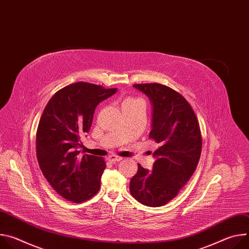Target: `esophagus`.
<instances>
[{
    "label": "esophagus",
    "mask_w": 249,
    "mask_h": 249,
    "mask_svg": "<svg viewBox=\"0 0 249 249\" xmlns=\"http://www.w3.org/2000/svg\"><path fill=\"white\" fill-rule=\"evenodd\" d=\"M122 159L123 158H121V157H117V156H110V157H108V160H110V161H112V162H114V161H120V160H122Z\"/></svg>",
    "instance_id": "obj_1"
}]
</instances>
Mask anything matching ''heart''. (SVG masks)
<instances>
[{
    "mask_svg": "<svg viewBox=\"0 0 249 249\" xmlns=\"http://www.w3.org/2000/svg\"><path fill=\"white\" fill-rule=\"evenodd\" d=\"M136 101H141V100H138V99H133V98H128L126 99L123 103H131V102H136Z\"/></svg>",
    "mask_w": 249,
    "mask_h": 249,
    "instance_id": "1",
    "label": "heart"
}]
</instances>
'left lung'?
Returning a JSON list of instances; mask_svg holds the SVG:
<instances>
[{"instance_id":"8db88e82","label":"left lung","mask_w":249,"mask_h":249,"mask_svg":"<svg viewBox=\"0 0 249 249\" xmlns=\"http://www.w3.org/2000/svg\"><path fill=\"white\" fill-rule=\"evenodd\" d=\"M152 103L149 137L159 144L152 170L139 164L130 181L132 196L149 207H160L172 200L194 173L202 149L196 115L187 100L160 84L134 85Z\"/></svg>"}]
</instances>
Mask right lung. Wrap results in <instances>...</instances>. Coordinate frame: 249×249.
Masks as SVG:
<instances>
[{"label": "right lung", "instance_id": "add662e5", "mask_svg": "<svg viewBox=\"0 0 249 249\" xmlns=\"http://www.w3.org/2000/svg\"><path fill=\"white\" fill-rule=\"evenodd\" d=\"M117 89L76 83L57 91L47 103L36 134L40 169L54 190L82 203L94 196L105 169L102 158L81 156V136L89 133L96 106Z\"/></svg>", "mask_w": 249, "mask_h": 249}]
</instances>
